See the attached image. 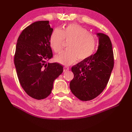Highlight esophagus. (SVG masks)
<instances>
[{
	"instance_id": "obj_1",
	"label": "esophagus",
	"mask_w": 132,
	"mask_h": 132,
	"mask_svg": "<svg viewBox=\"0 0 132 132\" xmlns=\"http://www.w3.org/2000/svg\"><path fill=\"white\" fill-rule=\"evenodd\" d=\"M69 70V67H67V66H64L63 67V71H68Z\"/></svg>"
}]
</instances>
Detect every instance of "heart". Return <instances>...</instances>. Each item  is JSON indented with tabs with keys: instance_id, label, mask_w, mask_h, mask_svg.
I'll list each match as a JSON object with an SVG mask.
<instances>
[{
	"instance_id": "1",
	"label": "heart",
	"mask_w": 132,
	"mask_h": 132,
	"mask_svg": "<svg viewBox=\"0 0 132 132\" xmlns=\"http://www.w3.org/2000/svg\"><path fill=\"white\" fill-rule=\"evenodd\" d=\"M63 39L70 41L68 50L55 55V61L63 65H70L77 60L82 61L93 54L96 47L95 36L85 28L71 24L62 29H55L50 37V45L55 53L62 49Z\"/></svg>"
}]
</instances>
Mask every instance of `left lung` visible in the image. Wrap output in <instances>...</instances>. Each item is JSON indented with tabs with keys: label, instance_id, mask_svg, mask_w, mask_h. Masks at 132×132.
<instances>
[{
	"label": "left lung",
	"instance_id": "1",
	"mask_svg": "<svg viewBox=\"0 0 132 132\" xmlns=\"http://www.w3.org/2000/svg\"><path fill=\"white\" fill-rule=\"evenodd\" d=\"M99 45L94 54L71 68L73 79L70 83L72 93L79 100L94 99L102 93L109 81L114 66L113 52L110 38L97 33Z\"/></svg>",
	"mask_w": 132,
	"mask_h": 132
}]
</instances>
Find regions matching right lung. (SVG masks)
<instances>
[{
	"instance_id": "1",
	"label": "right lung",
	"mask_w": 132,
	"mask_h": 132,
	"mask_svg": "<svg viewBox=\"0 0 132 132\" xmlns=\"http://www.w3.org/2000/svg\"><path fill=\"white\" fill-rule=\"evenodd\" d=\"M53 30L49 21H36L22 31L17 41L14 63L19 82L29 96L37 100L51 94L54 80L63 71L60 64L47 63L53 57Z\"/></svg>"
}]
</instances>
